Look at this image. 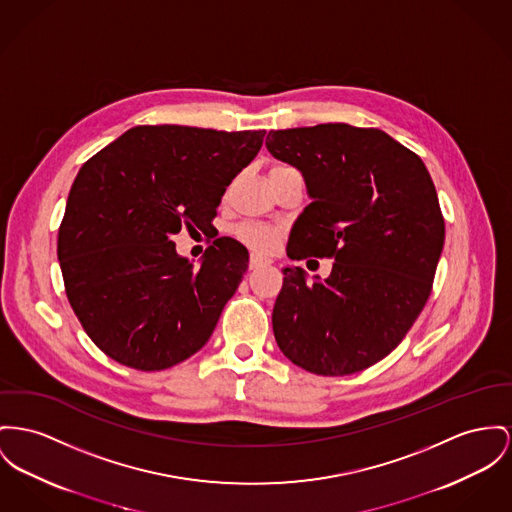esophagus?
Returning <instances> with one entry per match:
<instances>
[{"label":"esophagus","instance_id":"esophagus-1","mask_svg":"<svg viewBox=\"0 0 512 512\" xmlns=\"http://www.w3.org/2000/svg\"><path fill=\"white\" fill-rule=\"evenodd\" d=\"M264 264H270V260H268L266 256H260V254H250V262H248L250 270H256V268H260V266H264Z\"/></svg>","mask_w":512,"mask_h":512}]
</instances>
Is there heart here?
<instances>
[{
    "mask_svg": "<svg viewBox=\"0 0 512 512\" xmlns=\"http://www.w3.org/2000/svg\"><path fill=\"white\" fill-rule=\"evenodd\" d=\"M239 237L256 250H272L279 242V233L266 225L246 223L239 229Z\"/></svg>",
    "mask_w": 512,
    "mask_h": 512,
    "instance_id": "b5f03b06",
    "label": "heart"
}]
</instances>
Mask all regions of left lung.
Listing matches in <instances>:
<instances>
[{"label": "left lung", "mask_w": 512, "mask_h": 512, "mask_svg": "<svg viewBox=\"0 0 512 512\" xmlns=\"http://www.w3.org/2000/svg\"><path fill=\"white\" fill-rule=\"evenodd\" d=\"M266 147L303 174L312 200L291 229L287 256L334 258L326 279L283 268L275 341L308 373H359L404 340L431 295L444 244L431 174L375 128L277 130Z\"/></svg>", "instance_id": "1"}]
</instances>
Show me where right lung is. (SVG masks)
<instances>
[{"label":"right lung","instance_id":"right-lung-1","mask_svg":"<svg viewBox=\"0 0 512 512\" xmlns=\"http://www.w3.org/2000/svg\"><path fill=\"white\" fill-rule=\"evenodd\" d=\"M266 132L136 126L91 157L69 190L58 260L69 305L110 359L163 371L200 351L248 270L221 237L200 266L172 235L205 231Z\"/></svg>","mask_w":512,"mask_h":512}]
</instances>
